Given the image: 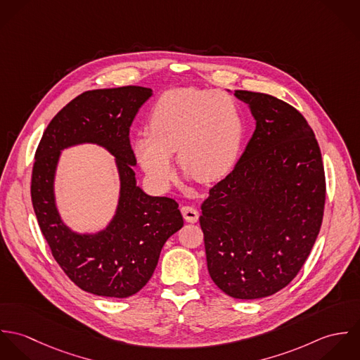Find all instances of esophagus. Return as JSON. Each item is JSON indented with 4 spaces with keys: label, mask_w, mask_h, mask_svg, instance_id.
Instances as JSON below:
<instances>
[{
    "label": "esophagus",
    "mask_w": 360,
    "mask_h": 360,
    "mask_svg": "<svg viewBox=\"0 0 360 360\" xmlns=\"http://www.w3.org/2000/svg\"><path fill=\"white\" fill-rule=\"evenodd\" d=\"M181 214L186 219V221H188V223H197L198 217H200V213L194 206H183Z\"/></svg>",
    "instance_id": "obj_1"
}]
</instances>
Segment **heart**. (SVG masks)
Wrapping results in <instances>:
<instances>
[{
	"instance_id": "obj_1",
	"label": "heart",
	"mask_w": 360,
	"mask_h": 360,
	"mask_svg": "<svg viewBox=\"0 0 360 360\" xmlns=\"http://www.w3.org/2000/svg\"><path fill=\"white\" fill-rule=\"evenodd\" d=\"M148 129L134 140V153L150 180L165 188L174 176L173 153L181 169L200 181L221 176L238 154L244 119L233 96L184 87L155 103Z\"/></svg>"
}]
</instances>
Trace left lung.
Returning <instances> with one entry per match:
<instances>
[{
    "mask_svg": "<svg viewBox=\"0 0 360 360\" xmlns=\"http://www.w3.org/2000/svg\"><path fill=\"white\" fill-rule=\"evenodd\" d=\"M257 129L236 167L201 206L210 278L227 295L257 300L298 274L321 227L326 176L319 143L300 110L237 90Z\"/></svg>",
    "mask_w": 360,
    "mask_h": 360,
    "instance_id": "1",
    "label": "left lung"
}]
</instances>
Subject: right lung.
<instances>
[{
	"instance_id": "right-lung-1",
	"label": "right lung",
	"mask_w": 360,
	"mask_h": 360,
	"mask_svg": "<svg viewBox=\"0 0 360 360\" xmlns=\"http://www.w3.org/2000/svg\"><path fill=\"white\" fill-rule=\"evenodd\" d=\"M153 90L140 86L91 90L65 105L47 126L34 155L30 194L52 257L83 291L127 298L151 278L166 240L183 227L179 204L150 197L136 184L130 126ZM82 142L105 146L117 158L121 198L111 224L96 236H80L54 207L53 174L60 150Z\"/></svg>"
}]
</instances>
